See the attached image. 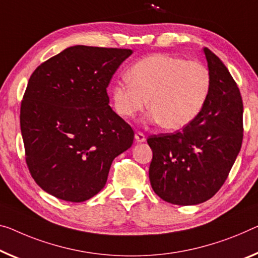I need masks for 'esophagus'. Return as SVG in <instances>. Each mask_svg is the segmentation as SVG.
<instances>
[{"mask_svg":"<svg viewBox=\"0 0 258 258\" xmlns=\"http://www.w3.org/2000/svg\"><path fill=\"white\" fill-rule=\"evenodd\" d=\"M135 140H136L137 143H144L146 141L145 135L141 133V132H138V133L135 134Z\"/></svg>","mask_w":258,"mask_h":258,"instance_id":"34e87169","label":"esophagus"}]
</instances>
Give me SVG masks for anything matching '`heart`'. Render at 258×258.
Here are the masks:
<instances>
[{
	"label": "heart",
	"instance_id": "obj_1",
	"mask_svg": "<svg viewBox=\"0 0 258 258\" xmlns=\"http://www.w3.org/2000/svg\"><path fill=\"white\" fill-rule=\"evenodd\" d=\"M128 81L112 89L114 110L134 117L149 104V120L167 130L189 125L203 110L211 91V74L200 62L167 54H154L134 64Z\"/></svg>",
	"mask_w": 258,
	"mask_h": 258
}]
</instances>
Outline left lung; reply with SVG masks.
Here are the masks:
<instances>
[{
	"instance_id": "obj_1",
	"label": "left lung",
	"mask_w": 258,
	"mask_h": 258,
	"mask_svg": "<svg viewBox=\"0 0 258 258\" xmlns=\"http://www.w3.org/2000/svg\"><path fill=\"white\" fill-rule=\"evenodd\" d=\"M211 91L195 121L174 134L148 138L152 149L149 177L153 191L168 203L197 205L221 188L240 152L243 104L228 69L207 47Z\"/></svg>"
}]
</instances>
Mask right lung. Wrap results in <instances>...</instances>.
I'll return each instance as SVG.
<instances>
[{"label":"right lung","instance_id":"1","mask_svg":"<svg viewBox=\"0 0 258 258\" xmlns=\"http://www.w3.org/2000/svg\"><path fill=\"white\" fill-rule=\"evenodd\" d=\"M132 49L73 46L30 77L21 107L26 164L37 184L67 202L105 187L113 160L133 145L134 130L110 108L113 75Z\"/></svg>","mask_w":258,"mask_h":258}]
</instances>
